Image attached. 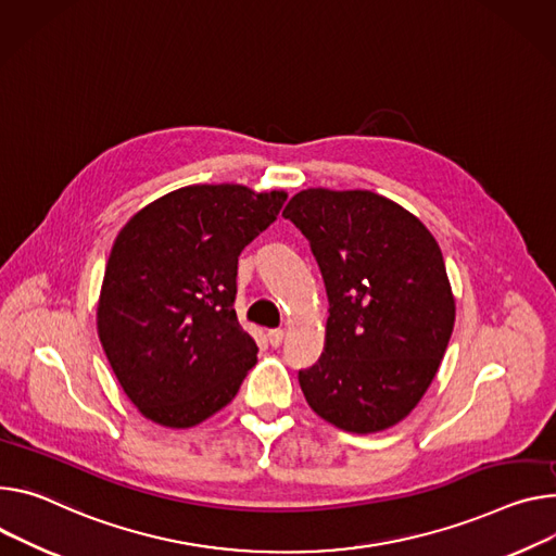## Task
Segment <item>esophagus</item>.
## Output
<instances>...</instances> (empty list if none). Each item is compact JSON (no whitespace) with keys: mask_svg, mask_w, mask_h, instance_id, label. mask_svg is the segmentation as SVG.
<instances>
[{"mask_svg":"<svg viewBox=\"0 0 556 556\" xmlns=\"http://www.w3.org/2000/svg\"><path fill=\"white\" fill-rule=\"evenodd\" d=\"M268 341H270V345H273V348H279V345H281V341H283V330H279V328L268 330Z\"/></svg>","mask_w":556,"mask_h":556,"instance_id":"esophagus-1","label":"esophagus"}]
</instances>
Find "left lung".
I'll use <instances>...</instances> for the list:
<instances>
[{
  "instance_id": "8db88e82",
  "label": "left lung",
  "mask_w": 556,
  "mask_h": 556,
  "mask_svg": "<svg viewBox=\"0 0 556 556\" xmlns=\"http://www.w3.org/2000/svg\"><path fill=\"white\" fill-rule=\"evenodd\" d=\"M283 217L308 239L330 304L321 357L299 370L308 406L345 432L392 428L430 388L454 328L437 239L370 190H301Z\"/></svg>"
}]
</instances>
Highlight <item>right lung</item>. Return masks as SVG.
<instances>
[{
  "label": "right lung",
  "mask_w": 556,
  "mask_h": 556,
  "mask_svg": "<svg viewBox=\"0 0 556 556\" xmlns=\"http://www.w3.org/2000/svg\"><path fill=\"white\" fill-rule=\"evenodd\" d=\"M283 190L197 184L141 208L119 230L97 332L137 410L192 428L235 399L257 343L235 313L241 250L279 215Z\"/></svg>",
  "instance_id": "obj_1"
}]
</instances>
